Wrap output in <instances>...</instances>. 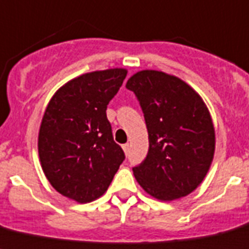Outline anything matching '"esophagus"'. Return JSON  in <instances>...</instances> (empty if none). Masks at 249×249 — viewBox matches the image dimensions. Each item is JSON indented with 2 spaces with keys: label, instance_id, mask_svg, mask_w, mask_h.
<instances>
[{
  "label": "esophagus",
  "instance_id": "obj_1",
  "mask_svg": "<svg viewBox=\"0 0 249 249\" xmlns=\"http://www.w3.org/2000/svg\"><path fill=\"white\" fill-rule=\"evenodd\" d=\"M122 147H123V151H124V154H128V152H129V145H128V143H126V145H123L122 146Z\"/></svg>",
  "mask_w": 249,
  "mask_h": 249
}]
</instances>
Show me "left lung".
Returning a JSON list of instances; mask_svg holds the SVG:
<instances>
[{"mask_svg":"<svg viewBox=\"0 0 249 249\" xmlns=\"http://www.w3.org/2000/svg\"><path fill=\"white\" fill-rule=\"evenodd\" d=\"M140 102L148 132L147 156L133 174L159 200L186 196L200 185L212 165L215 132L201 97L178 76L141 70L127 80Z\"/></svg>","mask_w":249,"mask_h":249,"instance_id":"1","label":"left lung"}]
</instances>
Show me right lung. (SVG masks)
Returning <instances> with one entry per match:
<instances>
[{
  "label": "right lung",
  "mask_w": 249,
  "mask_h": 249,
  "mask_svg": "<svg viewBox=\"0 0 249 249\" xmlns=\"http://www.w3.org/2000/svg\"><path fill=\"white\" fill-rule=\"evenodd\" d=\"M126 75L114 68L74 78L56 90L42 116V171L55 190L78 203L102 196L124 160L106 110Z\"/></svg>",
  "instance_id": "obj_1"
}]
</instances>
